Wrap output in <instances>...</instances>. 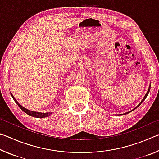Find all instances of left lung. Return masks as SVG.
<instances>
[{
	"instance_id": "1",
	"label": "left lung",
	"mask_w": 159,
	"mask_h": 159,
	"mask_svg": "<svg viewBox=\"0 0 159 159\" xmlns=\"http://www.w3.org/2000/svg\"><path fill=\"white\" fill-rule=\"evenodd\" d=\"M150 88H151V84L149 85V88H148V90H147V93H146V95H144V98H143V99H142V101L140 102H139V104H138V106H137L136 107H135V108H134L133 110H131V111H128V112H126V113H125V114H123V115H124V114H128V113H130V112H131V111H133V110H134V109H137V108H138V107L139 106V105H140V104L142 103V102H143L144 101V99H146V98H147V95H148V94H149V91H150Z\"/></svg>"
}]
</instances>
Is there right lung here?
I'll use <instances>...</instances> for the list:
<instances>
[{"mask_svg": "<svg viewBox=\"0 0 159 159\" xmlns=\"http://www.w3.org/2000/svg\"><path fill=\"white\" fill-rule=\"evenodd\" d=\"M10 95H11L12 98H13V99H14V101L15 102V103L17 104V105L19 106V107L22 110V111L24 112H25L26 114H28L29 116H33V117H35V118H45V117H48L50 115H51L52 114V112H47V113H41V112H37V111H31V110H29L25 108V107H22L21 105V104L19 103V102L17 101V99H16L14 96H13L12 94L10 93Z\"/></svg>", "mask_w": 159, "mask_h": 159, "instance_id": "add662e5", "label": "right lung"}]
</instances>
